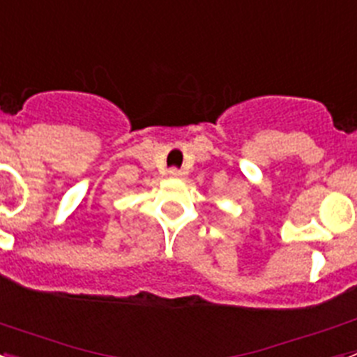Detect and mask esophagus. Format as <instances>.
<instances>
[{"label":"esophagus","instance_id":"34e87169","mask_svg":"<svg viewBox=\"0 0 357 357\" xmlns=\"http://www.w3.org/2000/svg\"><path fill=\"white\" fill-rule=\"evenodd\" d=\"M168 175H169V176H173V178H182V176L185 175V172H184V169L172 168V169H169V172H168Z\"/></svg>","mask_w":357,"mask_h":357}]
</instances>
